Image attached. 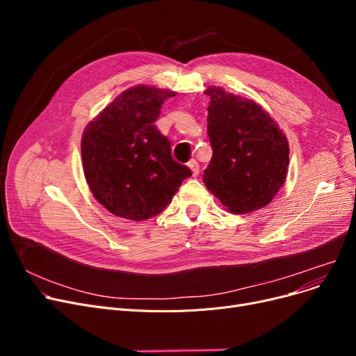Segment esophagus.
<instances>
[{
    "label": "esophagus",
    "mask_w": 356,
    "mask_h": 356,
    "mask_svg": "<svg viewBox=\"0 0 356 356\" xmlns=\"http://www.w3.org/2000/svg\"><path fill=\"white\" fill-rule=\"evenodd\" d=\"M189 167L192 168V173L193 176H197L200 173V167H199V163L196 160H191L189 161Z\"/></svg>",
    "instance_id": "obj_1"
}]
</instances>
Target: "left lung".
I'll return each instance as SVG.
<instances>
[{
	"mask_svg": "<svg viewBox=\"0 0 356 356\" xmlns=\"http://www.w3.org/2000/svg\"><path fill=\"white\" fill-rule=\"evenodd\" d=\"M211 97L208 137L212 160L203 183L234 213L264 208L282 188L289 165V144L267 112L222 88Z\"/></svg>",
	"mask_w": 356,
	"mask_h": 356,
	"instance_id": "obj_1",
	"label": "left lung"
}]
</instances>
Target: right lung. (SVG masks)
Masks as SVG:
<instances>
[{
    "instance_id": "1",
    "label": "right lung",
    "mask_w": 356,
    "mask_h": 356,
    "mask_svg": "<svg viewBox=\"0 0 356 356\" xmlns=\"http://www.w3.org/2000/svg\"><path fill=\"white\" fill-rule=\"evenodd\" d=\"M175 92L127 89L92 121L82 137L83 172L97 200L117 216L144 220L161 213L192 170L172 156L156 121Z\"/></svg>"
}]
</instances>
